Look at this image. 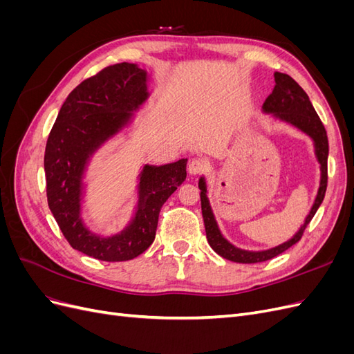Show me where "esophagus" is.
I'll return each mask as SVG.
<instances>
[{"label":"esophagus","instance_id":"34e87169","mask_svg":"<svg viewBox=\"0 0 354 354\" xmlns=\"http://www.w3.org/2000/svg\"><path fill=\"white\" fill-rule=\"evenodd\" d=\"M205 168H207L205 160H202L199 158L192 159L190 162H189V165H187V171H189V174H192V176H196V174L202 173V171L205 169Z\"/></svg>","mask_w":354,"mask_h":354}]
</instances>
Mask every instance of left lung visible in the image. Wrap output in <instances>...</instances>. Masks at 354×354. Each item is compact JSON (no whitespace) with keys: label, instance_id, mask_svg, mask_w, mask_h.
Instances as JSON below:
<instances>
[{"label":"left lung","instance_id":"1","mask_svg":"<svg viewBox=\"0 0 354 354\" xmlns=\"http://www.w3.org/2000/svg\"><path fill=\"white\" fill-rule=\"evenodd\" d=\"M274 88L269 97L266 99L263 103V111L267 113H273L279 120L292 124L297 127L298 130L308 134L313 138L315 142V152L317 156V160L320 164V186L317 190V196L315 199V203L312 209H310L308 216L306 217V221L299 230L294 234L292 239L288 242L274 246L272 250L267 251H243L233 246L230 242L223 238V234L218 230L217 221L214 218V214L209 207V201L207 198V185L203 177L199 180V189H201V208H202V217L203 224H205V232H207V239L211 248L216 251L223 259L234 261V263H261L273 259V257L282 254L288 248H291L299 239H301L303 233L307 227V224L312 221L313 216L316 214L317 208L322 203L325 194H326V186H328V136L326 130L320 121L319 115L316 113L312 102H310L308 95L306 91L299 87V85L289 77L286 73L274 72Z\"/></svg>","mask_w":354,"mask_h":354}]
</instances>
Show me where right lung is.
Segmentation results:
<instances>
[{"label":"right lung","instance_id":"right-lung-1","mask_svg":"<svg viewBox=\"0 0 354 354\" xmlns=\"http://www.w3.org/2000/svg\"><path fill=\"white\" fill-rule=\"evenodd\" d=\"M147 73L134 63H116L73 88L47 138L44 171L48 208L73 250L102 261H127L152 245L159 211L186 180L187 159L145 165L133 221L102 238L81 217L82 174L90 156L131 120L147 99Z\"/></svg>","mask_w":354,"mask_h":354}]
</instances>
